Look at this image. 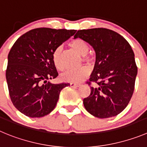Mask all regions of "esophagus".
I'll return each mask as SVG.
<instances>
[{"label": "esophagus", "instance_id": "esophagus-1", "mask_svg": "<svg viewBox=\"0 0 147 147\" xmlns=\"http://www.w3.org/2000/svg\"><path fill=\"white\" fill-rule=\"evenodd\" d=\"M70 86H71V87H73V88H78V87H80V84H79V83H70Z\"/></svg>", "mask_w": 147, "mask_h": 147}]
</instances>
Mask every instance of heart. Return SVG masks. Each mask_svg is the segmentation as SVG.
I'll return each instance as SVG.
<instances>
[{"label":"heart","instance_id":"obj_1","mask_svg":"<svg viewBox=\"0 0 147 147\" xmlns=\"http://www.w3.org/2000/svg\"><path fill=\"white\" fill-rule=\"evenodd\" d=\"M69 47L81 56H83V61L87 64H90L93 61L91 57L87 56L89 51V46L87 42L80 38H76L68 43ZM61 47L59 46L55 49L52 54V60L53 64L59 71H64L65 67L61 60ZM89 69L87 67H83L75 70H69L66 72L61 76V80L70 83H81L89 75Z\"/></svg>","mask_w":147,"mask_h":147}]
</instances>
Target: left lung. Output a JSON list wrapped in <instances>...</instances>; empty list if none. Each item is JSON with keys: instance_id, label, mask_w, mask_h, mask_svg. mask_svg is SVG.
<instances>
[{"instance_id": "1", "label": "left lung", "mask_w": 147, "mask_h": 147, "mask_svg": "<svg viewBox=\"0 0 147 147\" xmlns=\"http://www.w3.org/2000/svg\"><path fill=\"white\" fill-rule=\"evenodd\" d=\"M74 38L88 42L96 52L94 71L87 82L95 86L83 99L85 108L98 118L116 116L134 94L138 69L132 48L122 35L106 28L78 30Z\"/></svg>"}]
</instances>
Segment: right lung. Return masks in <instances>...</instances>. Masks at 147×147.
<instances>
[{
    "instance_id": "obj_1",
    "label": "right lung",
    "mask_w": 147,
    "mask_h": 147,
    "mask_svg": "<svg viewBox=\"0 0 147 147\" xmlns=\"http://www.w3.org/2000/svg\"><path fill=\"white\" fill-rule=\"evenodd\" d=\"M75 32L65 29H33L11 47L5 72L9 96L15 107L27 117H41L50 113L61 90L69 86L48 80L59 75L52 60L53 52Z\"/></svg>"
}]
</instances>
